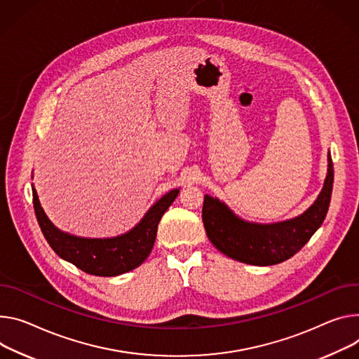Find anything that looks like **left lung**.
<instances>
[{
  "label": "left lung",
  "mask_w": 359,
  "mask_h": 359,
  "mask_svg": "<svg viewBox=\"0 0 359 359\" xmlns=\"http://www.w3.org/2000/svg\"><path fill=\"white\" fill-rule=\"evenodd\" d=\"M334 183V163L328 154V175L316 202L301 216L273 224L249 223L217 199L205 196L202 219L210 242L239 262L268 266L299 252L328 213Z\"/></svg>",
  "instance_id": "8db88e82"
}]
</instances>
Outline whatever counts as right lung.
<instances>
[{
    "instance_id": "1",
    "label": "right lung",
    "mask_w": 359,
    "mask_h": 359,
    "mask_svg": "<svg viewBox=\"0 0 359 359\" xmlns=\"http://www.w3.org/2000/svg\"><path fill=\"white\" fill-rule=\"evenodd\" d=\"M177 193L179 189H175L165 194L150 208L135 229L111 239H86L58 231L46 216L34 187L32 203L44 238L60 257L90 275L117 276L144 262L154 245L157 224Z\"/></svg>"
}]
</instances>
